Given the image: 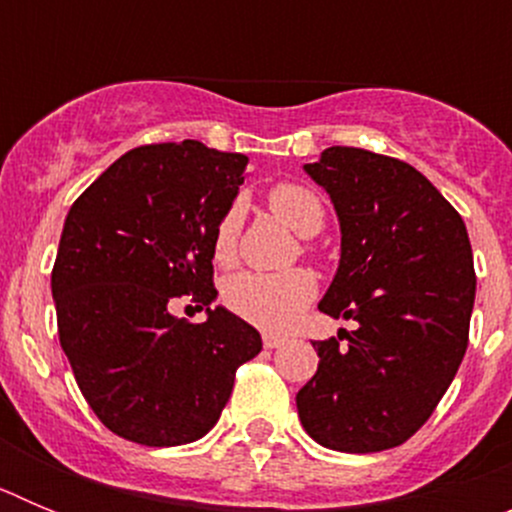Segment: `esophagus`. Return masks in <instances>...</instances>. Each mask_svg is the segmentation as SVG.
Wrapping results in <instances>:
<instances>
[{
  "label": "esophagus",
  "mask_w": 512,
  "mask_h": 512,
  "mask_svg": "<svg viewBox=\"0 0 512 512\" xmlns=\"http://www.w3.org/2000/svg\"><path fill=\"white\" fill-rule=\"evenodd\" d=\"M284 341H287V338L277 336V333H264V346L266 348H279V346H284Z\"/></svg>",
  "instance_id": "obj_1"
}]
</instances>
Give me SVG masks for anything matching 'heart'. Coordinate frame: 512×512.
<instances>
[{
	"instance_id": "obj_1",
	"label": "heart",
	"mask_w": 512,
	"mask_h": 512,
	"mask_svg": "<svg viewBox=\"0 0 512 512\" xmlns=\"http://www.w3.org/2000/svg\"><path fill=\"white\" fill-rule=\"evenodd\" d=\"M266 205L284 225L302 238H312L323 230L325 210L320 197L302 184H277L266 194ZM238 230H241V212L230 207L215 228V261L233 264L238 253ZM315 297V279L307 271L295 269L287 274H259V271H241L225 282L223 300L230 312L246 323L264 330H287L300 318L307 302Z\"/></svg>"
}]
</instances>
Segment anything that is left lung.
Returning a JSON list of instances; mask_svg holds the SVG:
<instances>
[{"instance_id":"1","label":"left lung","mask_w":512,"mask_h":512,"mask_svg":"<svg viewBox=\"0 0 512 512\" xmlns=\"http://www.w3.org/2000/svg\"><path fill=\"white\" fill-rule=\"evenodd\" d=\"M341 223V261L318 310L359 328L312 341L318 372L297 392L310 438L374 454L408 441L456 377L474 307L467 225L418 169L364 148L305 164Z\"/></svg>"}]
</instances>
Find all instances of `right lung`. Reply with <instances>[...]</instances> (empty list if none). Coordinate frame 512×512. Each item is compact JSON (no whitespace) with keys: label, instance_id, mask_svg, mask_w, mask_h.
<instances>
[{"label":"right lung","instance_id":"1","mask_svg":"<svg viewBox=\"0 0 512 512\" xmlns=\"http://www.w3.org/2000/svg\"><path fill=\"white\" fill-rule=\"evenodd\" d=\"M248 158L200 140L140 146L84 189L63 223L51 289L76 384L112 433L143 446L205 436L259 330L210 307L215 228ZM208 307L205 324L168 312L174 296Z\"/></svg>","mask_w":512,"mask_h":512}]
</instances>
